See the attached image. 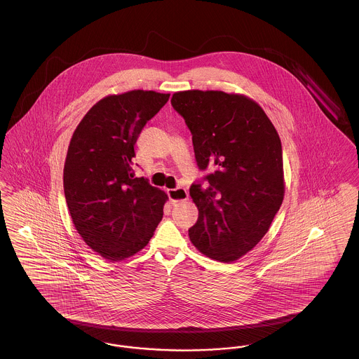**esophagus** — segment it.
<instances>
[{
	"instance_id": "esophagus-1",
	"label": "esophagus",
	"mask_w": 359,
	"mask_h": 359,
	"mask_svg": "<svg viewBox=\"0 0 359 359\" xmlns=\"http://www.w3.org/2000/svg\"><path fill=\"white\" fill-rule=\"evenodd\" d=\"M167 192H168V196H170L172 203L183 202L188 198V191L186 188H173V189H168Z\"/></svg>"
}]
</instances>
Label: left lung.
Masks as SVG:
<instances>
[{
  "label": "left lung",
  "instance_id": "left-lung-1",
  "mask_svg": "<svg viewBox=\"0 0 359 359\" xmlns=\"http://www.w3.org/2000/svg\"><path fill=\"white\" fill-rule=\"evenodd\" d=\"M171 103L192 135L199 170L215 168L205 177L208 187L189 188L199 210L189 239L205 256L236 261L268 233L283 203L278 133L261 106L241 94L188 90Z\"/></svg>",
  "mask_w": 359,
  "mask_h": 359
}]
</instances>
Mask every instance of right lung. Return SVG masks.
Returning a JSON list of instances; mask_svg holds the SVG:
<instances>
[{"instance_id": "add662e5", "label": "right lung", "mask_w": 359, "mask_h": 359, "mask_svg": "<svg viewBox=\"0 0 359 359\" xmlns=\"http://www.w3.org/2000/svg\"><path fill=\"white\" fill-rule=\"evenodd\" d=\"M170 94L132 90L95 103L69 141L63 186L72 223L109 261L144 249L163 218L167 194L132 170L142 128Z\"/></svg>"}]
</instances>
